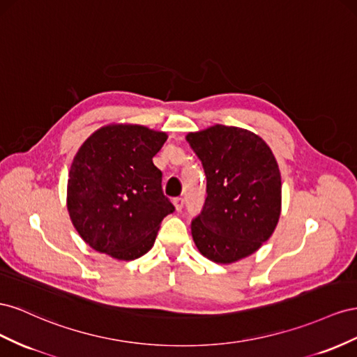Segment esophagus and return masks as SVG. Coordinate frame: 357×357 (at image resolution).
<instances>
[{"label":"esophagus","mask_w":357,"mask_h":357,"mask_svg":"<svg viewBox=\"0 0 357 357\" xmlns=\"http://www.w3.org/2000/svg\"><path fill=\"white\" fill-rule=\"evenodd\" d=\"M173 205H175V209H176L178 212H181L182 208H184V199H182V197L173 199Z\"/></svg>","instance_id":"obj_1"}]
</instances>
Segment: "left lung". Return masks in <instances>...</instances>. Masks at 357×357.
<instances>
[{
	"instance_id": "1",
	"label": "left lung",
	"mask_w": 357,
	"mask_h": 357,
	"mask_svg": "<svg viewBox=\"0 0 357 357\" xmlns=\"http://www.w3.org/2000/svg\"><path fill=\"white\" fill-rule=\"evenodd\" d=\"M187 142L206 175V200L191 221L197 250L229 264L256 252L278 224L281 175L261 137L239 127L213 126Z\"/></svg>"
}]
</instances>
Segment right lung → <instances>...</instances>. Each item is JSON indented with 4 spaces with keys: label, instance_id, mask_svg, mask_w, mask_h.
Returning <instances> with one entry per match:
<instances>
[{
    "label": "right lung",
    "instance_id": "add662e5",
    "mask_svg": "<svg viewBox=\"0 0 357 357\" xmlns=\"http://www.w3.org/2000/svg\"><path fill=\"white\" fill-rule=\"evenodd\" d=\"M167 135L144 126L110 124L91 135L71 162L67 209L91 248L135 260L155 242L160 224L175 211L152 158Z\"/></svg>",
    "mask_w": 357,
    "mask_h": 357
}]
</instances>
